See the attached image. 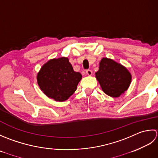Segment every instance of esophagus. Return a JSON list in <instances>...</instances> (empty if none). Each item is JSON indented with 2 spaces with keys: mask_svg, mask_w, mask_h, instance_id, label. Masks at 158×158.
<instances>
[{
  "mask_svg": "<svg viewBox=\"0 0 158 158\" xmlns=\"http://www.w3.org/2000/svg\"><path fill=\"white\" fill-rule=\"evenodd\" d=\"M86 74H87L88 76H91L93 72H92V71H91V69H88V70H86Z\"/></svg>",
  "mask_w": 158,
  "mask_h": 158,
  "instance_id": "obj_1",
  "label": "esophagus"
}]
</instances>
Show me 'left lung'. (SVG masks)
Wrapping results in <instances>:
<instances>
[{
    "instance_id": "left-lung-1",
    "label": "left lung",
    "mask_w": 158,
    "mask_h": 158,
    "mask_svg": "<svg viewBox=\"0 0 158 158\" xmlns=\"http://www.w3.org/2000/svg\"><path fill=\"white\" fill-rule=\"evenodd\" d=\"M95 78L102 91L112 98H118L128 89L131 75L126 67L114 60L103 58Z\"/></svg>"
}]
</instances>
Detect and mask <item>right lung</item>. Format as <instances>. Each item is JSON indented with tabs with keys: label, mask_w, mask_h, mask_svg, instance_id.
<instances>
[{
	"label": "right lung",
	"mask_w": 158,
	"mask_h": 158,
	"mask_svg": "<svg viewBox=\"0 0 158 158\" xmlns=\"http://www.w3.org/2000/svg\"><path fill=\"white\" fill-rule=\"evenodd\" d=\"M81 73L76 72L67 57L50 59L37 73L39 86L45 95L56 102H64L73 94Z\"/></svg>",
	"instance_id": "add662e5"
}]
</instances>
